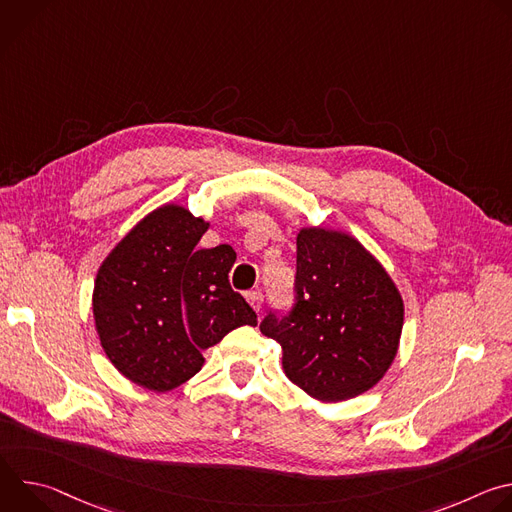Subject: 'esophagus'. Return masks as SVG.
Masks as SVG:
<instances>
[{"label":"esophagus","mask_w":512,"mask_h":512,"mask_svg":"<svg viewBox=\"0 0 512 512\" xmlns=\"http://www.w3.org/2000/svg\"><path fill=\"white\" fill-rule=\"evenodd\" d=\"M247 302L251 304V308H253L255 312H259V310L263 308V294H261V291H249V294H247Z\"/></svg>","instance_id":"obj_1"}]
</instances>
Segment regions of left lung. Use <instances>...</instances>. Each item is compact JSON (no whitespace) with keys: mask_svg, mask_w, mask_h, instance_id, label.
Wrapping results in <instances>:
<instances>
[{"mask_svg":"<svg viewBox=\"0 0 512 512\" xmlns=\"http://www.w3.org/2000/svg\"><path fill=\"white\" fill-rule=\"evenodd\" d=\"M296 300L261 332L283 348V371L310 397L344 401L377 385L397 354L403 300L356 239L320 227L298 233Z\"/></svg>","mask_w":512,"mask_h":512,"instance_id":"8db88e82","label":"left lung"}]
</instances>
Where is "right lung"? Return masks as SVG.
I'll use <instances>...</instances> for the list:
<instances>
[{
    "mask_svg": "<svg viewBox=\"0 0 512 512\" xmlns=\"http://www.w3.org/2000/svg\"><path fill=\"white\" fill-rule=\"evenodd\" d=\"M208 223L166 204L133 227L103 261L95 326L115 369L150 391H170L204 364L202 350L257 314L229 283L231 245L198 249Z\"/></svg>",
    "mask_w": 512,
    "mask_h": 512,
    "instance_id": "1",
    "label": "right lung"
}]
</instances>
